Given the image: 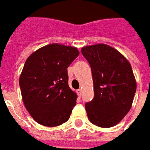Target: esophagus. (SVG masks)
<instances>
[{
  "label": "esophagus",
  "mask_w": 150,
  "mask_h": 150,
  "mask_svg": "<svg viewBox=\"0 0 150 150\" xmlns=\"http://www.w3.org/2000/svg\"><path fill=\"white\" fill-rule=\"evenodd\" d=\"M76 92H77V94H78L79 97H80V96H81V93H82V90L78 89L77 91H76Z\"/></svg>",
  "instance_id": "esophagus-1"
}]
</instances>
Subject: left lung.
<instances>
[{
  "label": "left lung",
  "mask_w": 150,
  "mask_h": 150,
  "mask_svg": "<svg viewBox=\"0 0 150 150\" xmlns=\"http://www.w3.org/2000/svg\"><path fill=\"white\" fill-rule=\"evenodd\" d=\"M81 53L88 62L93 79L94 98L86 103L88 118L101 127L117 125L129 112L137 81L129 61L105 44L84 46Z\"/></svg>",
  "instance_id": "1"
}]
</instances>
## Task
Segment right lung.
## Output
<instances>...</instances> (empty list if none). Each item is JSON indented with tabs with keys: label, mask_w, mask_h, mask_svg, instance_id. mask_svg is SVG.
<instances>
[{
	"label": "right lung",
	"mask_w": 150,
	"mask_h": 150,
	"mask_svg": "<svg viewBox=\"0 0 150 150\" xmlns=\"http://www.w3.org/2000/svg\"><path fill=\"white\" fill-rule=\"evenodd\" d=\"M79 54L75 47L55 43L26 60L19 86L24 105L35 122L56 127L69 119L77 94L68 85L67 68Z\"/></svg>",
	"instance_id": "obj_1"
}]
</instances>
